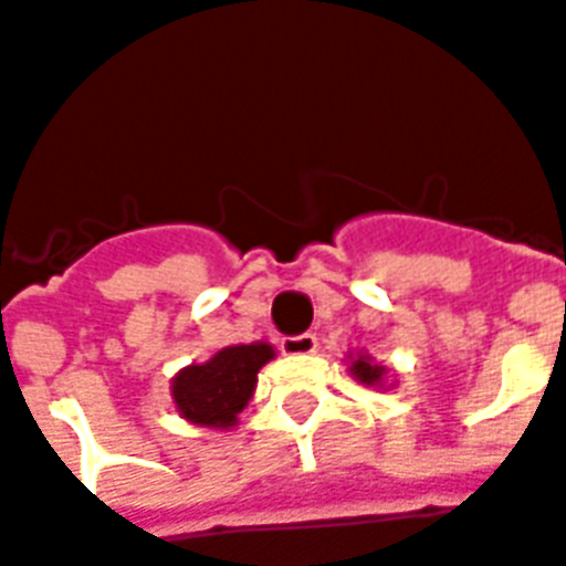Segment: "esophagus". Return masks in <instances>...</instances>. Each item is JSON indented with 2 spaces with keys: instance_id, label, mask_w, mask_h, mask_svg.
<instances>
[{
  "instance_id": "1",
  "label": "esophagus",
  "mask_w": 566,
  "mask_h": 566,
  "mask_svg": "<svg viewBox=\"0 0 566 566\" xmlns=\"http://www.w3.org/2000/svg\"><path fill=\"white\" fill-rule=\"evenodd\" d=\"M282 350L284 354H291V357H305V354H315L317 338L312 336V333H303V336H284Z\"/></svg>"
}]
</instances>
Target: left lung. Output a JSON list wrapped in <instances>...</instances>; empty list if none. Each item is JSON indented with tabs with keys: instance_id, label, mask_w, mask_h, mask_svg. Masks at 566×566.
Instances as JSON below:
<instances>
[{
	"instance_id": "left-lung-1",
	"label": "left lung",
	"mask_w": 566,
	"mask_h": 566,
	"mask_svg": "<svg viewBox=\"0 0 566 566\" xmlns=\"http://www.w3.org/2000/svg\"><path fill=\"white\" fill-rule=\"evenodd\" d=\"M350 378H357L359 384H366V387H384V380H387V366H380L375 359L368 357V354H350Z\"/></svg>"
}]
</instances>
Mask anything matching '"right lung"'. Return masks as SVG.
I'll return each instance as SVG.
<instances>
[{"label":"right lung","mask_w":566,"mask_h":566,"mask_svg":"<svg viewBox=\"0 0 566 566\" xmlns=\"http://www.w3.org/2000/svg\"><path fill=\"white\" fill-rule=\"evenodd\" d=\"M275 350L266 342L221 347L207 363H195L170 380V396L179 417L207 429H230L249 405L261 371Z\"/></svg>","instance_id":"1"}]
</instances>
